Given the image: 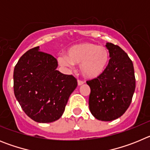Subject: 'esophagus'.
I'll return each instance as SVG.
<instances>
[{"label": "esophagus", "mask_w": 150, "mask_h": 150, "mask_svg": "<svg viewBox=\"0 0 150 150\" xmlns=\"http://www.w3.org/2000/svg\"><path fill=\"white\" fill-rule=\"evenodd\" d=\"M83 83H84V82L82 81V80H80V79H78V81H77L78 86H81V85H83Z\"/></svg>", "instance_id": "obj_1"}]
</instances>
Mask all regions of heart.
I'll use <instances>...</instances> for the list:
<instances>
[{
  "instance_id": "heart-1",
  "label": "heart",
  "mask_w": 150,
  "mask_h": 150,
  "mask_svg": "<svg viewBox=\"0 0 150 150\" xmlns=\"http://www.w3.org/2000/svg\"><path fill=\"white\" fill-rule=\"evenodd\" d=\"M110 53L105 46L90 42L79 43L67 50L66 56L59 62L62 65H80V72L85 78L96 79L105 72L109 65Z\"/></svg>"
}]
</instances>
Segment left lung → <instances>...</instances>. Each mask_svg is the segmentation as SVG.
<instances>
[{"label":"left lung","mask_w":150,"mask_h":150,"mask_svg":"<svg viewBox=\"0 0 150 150\" xmlns=\"http://www.w3.org/2000/svg\"><path fill=\"white\" fill-rule=\"evenodd\" d=\"M110 53L109 65L96 79L86 82L91 88L88 105L97 120L112 121L124 114L132 103L135 90L132 61L117 45L107 43Z\"/></svg>","instance_id":"1"}]
</instances>
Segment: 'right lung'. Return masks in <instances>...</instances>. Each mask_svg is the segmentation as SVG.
<instances>
[{
  "label": "right lung",
  "instance_id": "1",
  "mask_svg": "<svg viewBox=\"0 0 150 150\" xmlns=\"http://www.w3.org/2000/svg\"><path fill=\"white\" fill-rule=\"evenodd\" d=\"M58 62L39 46L21 57L13 72V89L22 109L34 121H56L62 116L69 97L77 86L72 75L56 68Z\"/></svg>",
  "mask_w": 150,
  "mask_h": 150
}]
</instances>
